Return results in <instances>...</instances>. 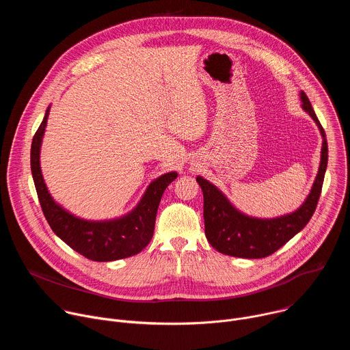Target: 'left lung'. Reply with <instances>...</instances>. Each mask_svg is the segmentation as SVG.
I'll use <instances>...</instances> for the list:
<instances>
[{
  "label": "left lung",
  "instance_id": "left-lung-1",
  "mask_svg": "<svg viewBox=\"0 0 350 350\" xmlns=\"http://www.w3.org/2000/svg\"><path fill=\"white\" fill-rule=\"evenodd\" d=\"M301 99L304 109L317 123L323 135L320 169L308 199L301 208L291 215L270 220L254 219L238 212L213 184L198 176L196 181L204 192L205 234L216 251L235 258H266L278 251L293 235L305 228L312 219L321 195L328 161V145L325 131L304 91L301 92Z\"/></svg>",
  "mask_w": 350,
  "mask_h": 350
}]
</instances>
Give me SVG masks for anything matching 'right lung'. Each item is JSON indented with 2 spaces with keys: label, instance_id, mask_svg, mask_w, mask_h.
Listing matches in <instances>:
<instances>
[{
  "label": "right lung",
  "instance_id": "right-lung-1",
  "mask_svg": "<svg viewBox=\"0 0 350 350\" xmlns=\"http://www.w3.org/2000/svg\"><path fill=\"white\" fill-rule=\"evenodd\" d=\"M49 108L37 129L30 151L31 174L42 213L53 231L73 251L94 262H112L139 254L152 239L161 198L177 173H166L148 187L138 206L112 221H85L64 211L49 195L40 169V146Z\"/></svg>",
  "mask_w": 350,
  "mask_h": 350
}]
</instances>
